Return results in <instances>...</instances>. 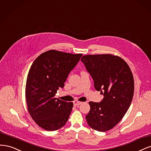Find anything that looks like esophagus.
<instances>
[{"label": "esophagus", "mask_w": 151, "mask_h": 151, "mask_svg": "<svg viewBox=\"0 0 151 151\" xmlns=\"http://www.w3.org/2000/svg\"><path fill=\"white\" fill-rule=\"evenodd\" d=\"M82 104V102L81 101H73V104L75 106H77V105H80Z\"/></svg>", "instance_id": "1"}]
</instances>
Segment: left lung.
<instances>
[{"label": "left lung", "instance_id": "1", "mask_svg": "<svg viewBox=\"0 0 151 151\" xmlns=\"http://www.w3.org/2000/svg\"><path fill=\"white\" fill-rule=\"evenodd\" d=\"M81 61L93 78L95 90L104 96L100 103L89 102L86 120L91 128L105 132L114 128L129 108L134 91L132 73L123 59L110 54L83 56Z\"/></svg>", "mask_w": 151, "mask_h": 151}]
</instances>
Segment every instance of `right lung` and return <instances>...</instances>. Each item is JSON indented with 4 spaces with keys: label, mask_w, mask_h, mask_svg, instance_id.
I'll use <instances>...</instances> for the list:
<instances>
[{
    "label": "right lung",
    "mask_w": 151,
    "mask_h": 151,
    "mask_svg": "<svg viewBox=\"0 0 151 151\" xmlns=\"http://www.w3.org/2000/svg\"><path fill=\"white\" fill-rule=\"evenodd\" d=\"M81 56L52 50L42 53L31 66L26 85L27 110L45 130L60 129L69 119L73 102L62 101L55 96L60 87H64L68 75Z\"/></svg>",
    "instance_id": "obj_1"
}]
</instances>
